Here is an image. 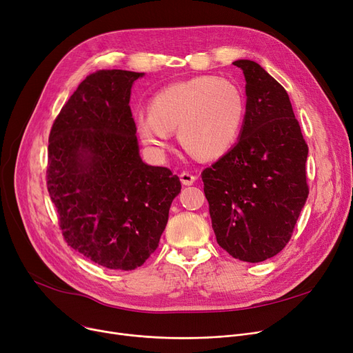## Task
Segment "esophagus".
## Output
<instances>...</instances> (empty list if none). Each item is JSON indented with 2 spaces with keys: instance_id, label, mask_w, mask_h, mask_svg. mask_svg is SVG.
<instances>
[{
  "instance_id": "34e87169",
  "label": "esophagus",
  "mask_w": 353,
  "mask_h": 353,
  "mask_svg": "<svg viewBox=\"0 0 353 353\" xmlns=\"http://www.w3.org/2000/svg\"><path fill=\"white\" fill-rule=\"evenodd\" d=\"M196 176L189 173V172H183L180 173V181L184 184V186H190V184H193L196 181Z\"/></svg>"
}]
</instances>
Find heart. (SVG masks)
Listing matches in <instances>:
<instances>
[{
    "mask_svg": "<svg viewBox=\"0 0 353 353\" xmlns=\"http://www.w3.org/2000/svg\"><path fill=\"white\" fill-rule=\"evenodd\" d=\"M245 119L243 92L233 81L199 76L157 91L150 113L136 117L141 140L153 150L169 145L172 132L189 153L200 159L223 156L236 143Z\"/></svg>",
    "mask_w": 353,
    "mask_h": 353,
    "instance_id": "heart-1",
    "label": "heart"
}]
</instances>
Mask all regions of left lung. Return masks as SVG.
Listing matches in <instances>:
<instances>
[{
	"label": "left lung",
	"instance_id": "8db88e82",
	"mask_svg": "<svg viewBox=\"0 0 353 353\" xmlns=\"http://www.w3.org/2000/svg\"><path fill=\"white\" fill-rule=\"evenodd\" d=\"M233 64L246 80L242 132L201 180L219 246L257 263L288 245L305 206L307 144L286 90L254 61Z\"/></svg>",
	"mask_w": 353,
	"mask_h": 353
}]
</instances>
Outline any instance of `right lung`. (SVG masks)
<instances>
[{
  "label": "right lung",
  "mask_w": 353,
  "mask_h": 353,
  "mask_svg": "<svg viewBox=\"0 0 353 353\" xmlns=\"http://www.w3.org/2000/svg\"><path fill=\"white\" fill-rule=\"evenodd\" d=\"M143 72L90 74L54 120L47 189L68 246L114 270L141 266L157 249L181 184L143 163L130 108Z\"/></svg>",
  "instance_id": "add662e5"
}]
</instances>
